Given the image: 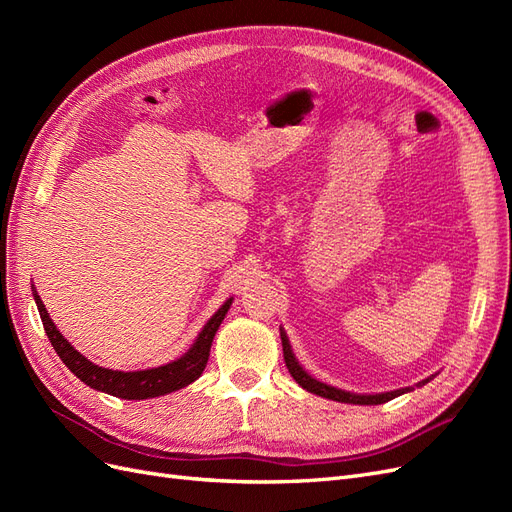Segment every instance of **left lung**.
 <instances>
[{"instance_id":"1","label":"left lung","mask_w":512,"mask_h":512,"mask_svg":"<svg viewBox=\"0 0 512 512\" xmlns=\"http://www.w3.org/2000/svg\"><path fill=\"white\" fill-rule=\"evenodd\" d=\"M282 346H284V361H286V367L290 371V376L299 382V386H303L305 391L314 393V395H320V397H327V399H333V401H344V404H359V406H378V404H384V401H391L395 399L397 395L406 393L410 389H399V391H391V393H380V395H356V393H348V391H339L335 389V386H329V384H322L318 380H314L312 376H307V371H303V367L297 363V359H294V354L290 350V344L286 339V333L282 331ZM429 382V380H425Z\"/></svg>"}]
</instances>
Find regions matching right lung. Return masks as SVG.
Segmentation results:
<instances>
[{
	"label": "right lung",
	"mask_w": 512,
	"mask_h": 512,
	"mask_svg": "<svg viewBox=\"0 0 512 512\" xmlns=\"http://www.w3.org/2000/svg\"><path fill=\"white\" fill-rule=\"evenodd\" d=\"M34 299L38 305V312L44 324V331L49 335L55 352L64 365L72 371L76 378H81L91 389H98L102 393L115 395L121 399H147V397H160L166 393H173L177 389H183L190 382H194L209 361L211 342L215 337V331L222 324L226 312L232 305V299H228L213 318L205 324V329L200 331L194 346L185 352L181 359L156 367V369H143V371H113L106 367H98L91 361H87L81 352H76L66 337L61 335L55 327V322L46 314V307L40 301L38 292H34Z\"/></svg>",
	"instance_id": "1"
}]
</instances>
